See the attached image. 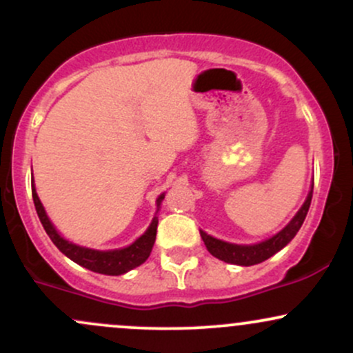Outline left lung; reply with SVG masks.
Returning <instances> with one entry per match:
<instances>
[{"instance_id": "obj_1", "label": "left lung", "mask_w": 353, "mask_h": 353, "mask_svg": "<svg viewBox=\"0 0 353 353\" xmlns=\"http://www.w3.org/2000/svg\"><path fill=\"white\" fill-rule=\"evenodd\" d=\"M312 192H314V185L310 188L309 196H307L305 202L299 212L295 214V217L289 224L283 228L281 232L275 234L274 237L267 239L264 242H259V244L254 245H237V244H229V242L219 241V239H214L208 236L205 232L201 230V237L204 241L205 247L214 257L221 259V261L228 262V264H236V265H255L261 264V262L267 261L269 257H272L275 252L283 249L290 241L295 237V234L299 232V229L302 228L303 221H305L307 212H309L310 201H312Z\"/></svg>"}]
</instances>
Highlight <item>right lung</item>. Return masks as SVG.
Wrapping results in <instances>:
<instances>
[{
	"label": "right lung",
	"mask_w": 353,
	"mask_h": 353,
	"mask_svg": "<svg viewBox=\"0 0 353 353\" xmlns=\"http://www.w3.org/2000/svg\"><path fill=\"white\" fill-rule=\"evenodd\" d=\"M33 192V201L36 212H38L39 221H41L44 230L50 236L58 249L63 252L66 257H70L76 264L86 267V269L92 270V272L104 274V275H121L125 274L128 270L136 269L137 265H141L145 262V259L151 254L154 242H156V232H157V217L152 219L151 225L148 230L137 239L136 242H132L129 247L124 249H116V250H94V249H86V247H79L72 242L66 241L58 234V230L54 229V225L51 224V221L46 216V210H44L41 201H39L38 194H36L34 184L31 188ZM164 199V194H161L159 199H157V208L161 205V201Z\"/></svg>",
	"instance_id": "add662e5"
}]
</instances>
